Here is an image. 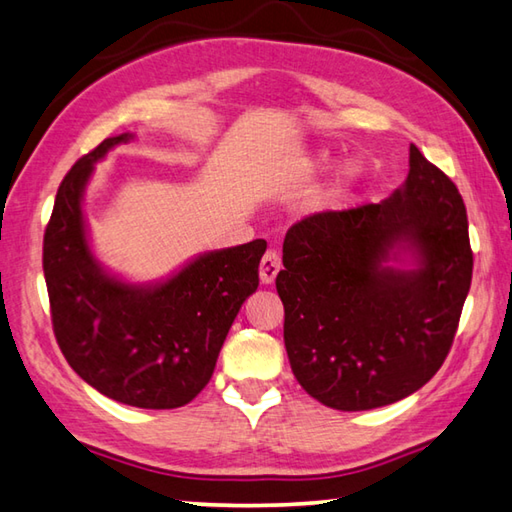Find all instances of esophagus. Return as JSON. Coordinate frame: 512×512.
Listing matches in <instances>:
<instances>
[{"label":"esophagus","instance_id":"obj_1","mask_svg":"<svg viewBox=\"0 0 512 512\" xmlns=\"http://www.w3.org/2000/svg\"><path fill=\"white\" fill-rule=\"evenodd\" d=\"M278 272H281V254L276 249H267L263 260H260V283H274Z\"/></svg>","mask_w":512,"mask_h":512}]
</instances>
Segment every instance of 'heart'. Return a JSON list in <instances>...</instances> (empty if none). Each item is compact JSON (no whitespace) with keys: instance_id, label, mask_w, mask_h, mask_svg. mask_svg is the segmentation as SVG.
Returning <instances> with one entry per match:
<instances>
[{"instance_id":"heart-1","label":"heart","mask_w":512,"mask_h":512,"mask_svg":"<svg viewBox=\"0 0 512 512\" xmlns=\"http://www.w3.org/2000/svg\"><path fill=\"white\" fill-rule=\"evenodd\" d=\"M356 176H359V171H356L354 167H345V169H341L339 176H336L334 189H336V191H341V189H345L347 185H352V182L356 180Z\"/></svg>"}]
</instances>
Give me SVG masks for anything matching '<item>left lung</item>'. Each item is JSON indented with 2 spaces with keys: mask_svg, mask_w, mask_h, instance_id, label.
<instances>
[{
  "mask_svg": "<svg viewBox=\"0 0 512 512\" xmlns=\"http://www.w3.org/2000/svg\"><path fill=\"white\" fill-rule=\"evenodd\" d=\"M399 242L418 249L414 273L382 265ZM283 265L276 289L296 381L334 410L388 406L426 385L455 341L472 281L464 198L410 144L406 187L298 220Z\"/></svg>",
  "mask_w": 512,
  "mask_h": 512,
  "instance_id": "obj_1",
  "label": "left lung"
}]
</instances>
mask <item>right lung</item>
Returning <instances> with one entry per match:
<instances>
[{
    "mask_svg": "<svg viewBox=\"0 0 512 512\" xmlns=\"http://www.w3.org/2000/svg\"><path fill=\"white\" fill-rule=\"evenodd\" d=\"M127 140H102L57 189L42 252L48 303L57 345L86 383L133 408L171 410L209 383L240 305L256 292L267 243L205 254L151 289L106 276L86 243L82 191L93 162Z\"/></svg>",
    "mask_w": 512,
    "mask_h": 512,
    "instance_id": "1",
    "label": "right lung"
}]
</instances>
